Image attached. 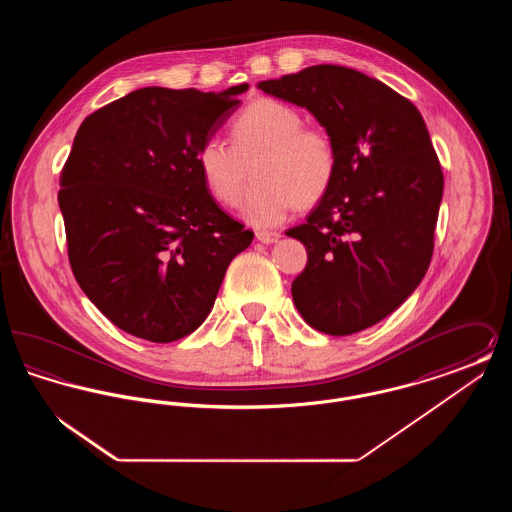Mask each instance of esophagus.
<instances>
[{
    "mask_svg": "<svg viewBox=\"0 0 512 512\" xmlns=\"http://www.w3.org/2000/svg\"><path fill=\"white\" fill-rule=\"evenodd\" d=\"M255 238H257V242H261V244H276V242L280 240V234H278V232L259 230V232L255 234Z\"/></svg>",
    "mask_w": 512,
    "mask_h": 512,
    "instance_id": "obj_1",
    "label": "esophagus"
}]
</instances>
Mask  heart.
<instances>
[{
  "label": "heart",
  "instance_id": "1",
  "mask_svg": "<svg viewBox=\"0 0 512 512\" xmlns=\"http://www.w3.org/2000/svg\"><path fill=\"white\" fill-rule=\"evenodd\" d=\"M303 124L301 113L284 101L249 103L232 121L234 146L213 136L197 151L207 190L222 205H236L249 178L247 165L253 163L257 182L240 207L251 226H276L295 205L318 203L336 178L338 149L324 130Z\"/></svg>",
  "mask_w": 512,
  "mask_h": 512
}]
</instances>
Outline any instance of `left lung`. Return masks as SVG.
<instances>
[{
	"mask_svg": "<svg viewBox=\"0 0 512 512\" xmlns=\"http://www.w3.org/2000/svg\"><path fill=\"white\" fill-rule=\"evenodd\" d=\"M257 88L305 107L338 149L328 194L286 232L307 249L293 303L318 332H361L391 315L430 267L443 172L426 122L384 82L340 65Z\"/></svg>",
	"mask_w": 512,
	"mask_h": 512,
	"instance_id": "obj_1",
	"label": "left lung"
}]
</instances>
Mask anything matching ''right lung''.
Wrapping results in <instances>:
<instances>
[{"label":"right lung","instance_id":"obj_1","mask_svg":"<svg viewBox=\"0 0 512 512\" xmlns=\"http://www.w3.org/2000/svg\"><path fill=\"white\" fill-rule=\"evenodd\" d=\"M249 86H149L86 117L61 172L59 207L82 292L124 332L169 343L211 313L253 232L209 194L197 151Z\"/></svg>","mask_w":512,"mask_h":512}]
</instances>
